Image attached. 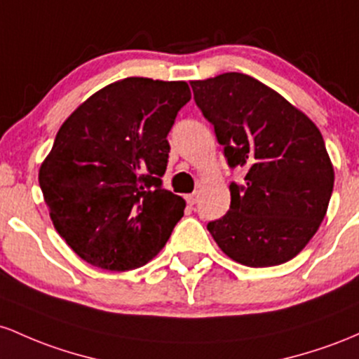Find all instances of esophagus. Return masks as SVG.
I'll return each instance as SVG.
<instances>
[{
	"instance_id": "34e87169",
	"label": "esophagus",
	"mask_w": 359,
	"mask_h": 359,
	"mask_svg": "<svg viewBox=\"0 0 359 359\" xmlns=\"http://www.w3.org/2000/svg\"><path fill=\"white\" fill-rule=\"evenodd\" d=\"M187 201H188V205H190V207H193V205H196V201H198V193H191V195H188L187 196Z\"/></svg>"
}]
</instances>
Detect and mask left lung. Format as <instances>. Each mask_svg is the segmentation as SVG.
Masks as SVG:
<instances>
[{
  "mask_svg": "<svg viewBox=\"0 0 359 359\" xmlns=\"http://www.w3.org/2000/svg\"><path fill=\"white\" fill-rule=\"evenodd\" d=\"M190 84L229 166L248 171L245 184L231 183V208L208 232L244 266L293 259L317 232L332 195L334 168L320 130L280 93L243 72Z\"/></svg>",
  "mask_w": 359,
  "mask_h": 359,
  "instance_id": "obj_1",
  "label": "left lung"
}]
</instances>
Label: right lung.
Masks as SVG:
<instances>
[{"mask_svg":"<svg viewBox=\"0 0 359 359\" xmlns=\"http://www.w3.org/2000/svg\"><path fill=\"white\" fill-rule=\"evenodd\" d=\"M190 98L184 81L126 78L60 126L39 183L55 231L86 263L128 271L168 243L187 203L161 187L166 137Z\"/></svg>","mask_w":359,"mask_h":359,"instance_id":"1","label":"right lung"}]
</instances>
